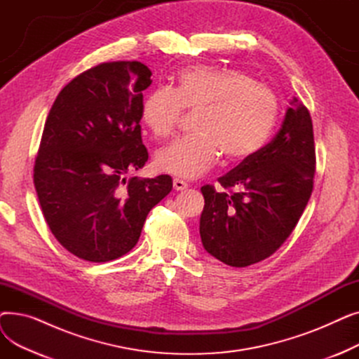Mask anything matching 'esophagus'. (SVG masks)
Here are the masks:
<instances>
[{
  "mask_svg": "<svg viewBox=\"0 0 359 359\" xmlns=\"http://www.w3.org/2000/svg\"><path fill=\"white\" fill-rule=\"evenodd\" d=\"M173 187L176 191H186L187 189V183L180 180V179H175L173 180Z\"/></svg>",
  "mask_w": 359,
  "mask_h": 359,
  "instance_id": "obj_1",
  "label": "esophagus"
}]
</instances>
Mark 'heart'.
<instances>
[{"label":"heart","instance_id":"obj_1","mask_svg":"<svg viewBox=\"0 0 359 359\" xmlns=\"http://www.w3.org/2000/svg\"><path fill=\"white\" fill-rule=\"evenodd\" d=\"M183 109L198 111L195 135L158 149L156 167L163 173L196 179L217 164L243 163L271 140L279 103L275 93L237 68L198 65L183 69L173 90L156 88L142 100L141 119L153 137H172Z\"/></svg>","mask_w":359,"mask_h":359}]
</instances>
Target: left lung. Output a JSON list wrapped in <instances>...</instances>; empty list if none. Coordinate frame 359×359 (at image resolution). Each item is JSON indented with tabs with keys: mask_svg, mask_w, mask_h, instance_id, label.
Instances as JSON below:
<instances>
[{
	"mask_svg": "<svg viewBox=\"0 0 359 359\" xmlns=\"http://www.w3.org/2000/svg\"><path fill=\"white\" fill-rule=\"evenodd\" d=\"M316 153L307 107L292 99L275 138L218 179L227 191L201 187L203 249L225 265L244 268L273 255L303 215L313 192Z\"/></svg>",
	"mask_w": 359,
	"mask_h": 359,
	"instance_id": "obj_1",
	"label": "left lung"
}]
</instances>
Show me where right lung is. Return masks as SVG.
<instances>
[{
	"instance_id": "add662e5",
	"label": "right lung",
	"mask_w": 359,
	"mask_h": 359,
	"mask_svg": "<svg viewBox=\"0 0 359 359\" xmlns=\"http://www.w3.org/2000/svg\"><path fill=\"white\" fill-rule=\"evenodd\" d=\"M151 71L106 62L68 83L53 102L34 161V187L55 238L88 262H109L138 243L148 212L170 194L168 175L126 179L142 168V91Z\"/></svg>"
}]
</instances>
